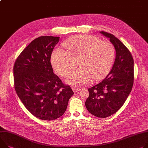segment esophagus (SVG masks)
Here are the masks:
<instances>
[{"label":"esophagus","mask_w":148,"mask_h":148,"mask_svg":"<svg viewBox=\"0 0 148 148\" xmlns=\"http://www.w3.org/2000/svg\"><path fill=\"white\" fill-rule=\"evenodd\" d=\"M72 89L74 92H78L79 90H81V88H79V87H77V86H73L72 87Z\"/></svg>","instance_id":"esophagus-1"}]
</instances>
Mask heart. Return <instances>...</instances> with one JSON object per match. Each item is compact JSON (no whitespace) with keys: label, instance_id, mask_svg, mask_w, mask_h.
Returning a JSON list of instances; mask_svg holds the SVG:
<instances>
[{"label":"heart","instance_id":"obj_1","mask_svg":"<svg viewBox=\"0 0 148 148\" xmlns=\"http://www.w3.org/2000/svg\"><path fill=\"white\" fill-rule=\"evenodd\" d=\"M67 51L56 49L51 55V63L56 72L66 77L73 70L77 62L81 67L73 71L67 82L71 85H82L93 77L99 79L110 69L114 58L115 49L110 42L102 41L92 36H77L70 38L64 44Z\"/></svg>","mask_w":148,"mask_h":148}]
</instances>
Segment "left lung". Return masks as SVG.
<instances>
[{"mask_svg": "<svg viewBox=\"0 0 148 148\" xmlns=\"http://www.w3.org/2000/svg\"><path fill=\"white\" fill-rule=\"evenodd\" d=\"M110 38L116 49V59L103 81L89 88L85 102L88 111L99 117H108L116 112L130 94L134 81V60L129 49L111 34L100 32Z\"/></svg>", "mask_w": 148, "mask_h": 148, "instance_id": "1", "label": "left lung"}]
</instances>
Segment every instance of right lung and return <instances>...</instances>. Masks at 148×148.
I'll return each instance as SVG.
<instances>
[{
    "label": "right lung",
    "mask_w": 148,
    "mask_h": 148,
    "mask_svg": "<svg viewBox=\"0 0 148 148\" xmlns=\"http://www.w3.org/2000/svg\"><path fill=\"white\" fill-rule=\"evenodd\" d=\"M59 37L34 40L18 56L14 66V87L33 116L50 121L64 113L73 91L53 73L50 59Z\"/></svg>",
    "instance_id": "obj_1"
}]
</instances>
